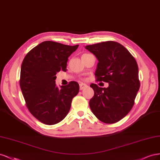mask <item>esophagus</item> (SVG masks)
Instances as JSON below:
<instances>
[{"label": "esophagus", "instance_id": "1", "mask_svg": "<svg viewBox=\"0 0 160 160\" xmlns=\"http://www.w3.org/2000/svg\"><path fill=\"white\" fill-rule=\"evenodd\" d=\"M88 86L86 84H84V83H80V89L82 90H83L84 88H86Z\"/></svg>", "mask_w": 160, "mask_h": 160}]
</instances>
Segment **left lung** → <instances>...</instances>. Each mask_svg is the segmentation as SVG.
<instances>
[{
  "label": "left lung",
  "instance_id": "8db88e82",
  "mask_svg": "<svg viewBox=\"0 0 160 160\" xmlns=\"http://www.w3.org/2000/svg\"><path fill=\"white\" fill-rule=\"evenodd\" d=\"M85 48L98 60L96 80L109 84L108 88L90 84L94 91L89 102L90 109L101 122L116 123L132 110L140 88L136 60L124 46L114 41L87 45Z\"/></svg>",
  "mask_w": 160,
  "mask_h": 160
}]
</instances>
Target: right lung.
<instances>
[{
	"instance_id": "obj_1",
	"label": "right lung",
	"mask_w": 160,
	"mask_h": 160,
	"mask_svg": "<svg viewBox=\"0 0 160 160\" xmlns=\"http://www.w3.org/2000/svg\"><path fill=\"white\" fill-rule=\"evenodd\" d=\"M53 41H44L24 57L20 70V86L29 112L46 125L62 120L78 94L79 84L71 81L60 88L56 86V74L66 72L68 57L78 48Z\"/></svg>"
}]
</instances>
